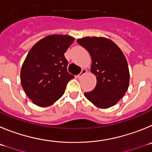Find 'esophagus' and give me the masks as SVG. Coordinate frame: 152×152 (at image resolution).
I'll use <instances>...</instances> for the list:
<instances>
[{
	"label": "esophagus",
	"instance_id": "34e87169",
	"mask_svg": "<svg viewBox=\"0 0 152 152\" xmlns=\"http://www.w3.org/2000/svg\"><path fill=\"white\" fill-rule=\"evenodd\" d=\"M86 73H87V69H82V71H81V73H79V74L77 76V78H78V79H80V78H81L82 76H83V75L86 74Z\"/></svg>",
	"mask_w": 152,
	"mask_h": 152
}]
</instances>
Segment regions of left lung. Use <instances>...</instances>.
<instances>
[{"label":"left lung","mask_w":152,"mask_h":152,"mask_svg":"<svg viewBox=\"0 0 152 152\" xmlns=\"http://www.w3.org/2000/svg\"><path fill=\"white\" fill-rule=\"evenodd\" d=\"M77 42L91 55V72L97 79L95 88L85 92V97L99 108L115 105L129 87V71L124 53L104 37H85Z\"/></svg>","instance_id":"left-lung-1"}]
</instances>
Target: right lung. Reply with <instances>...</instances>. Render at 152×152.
<instances>
[{"instance_id":"right-lung-1","label":"right lung","mask_w":152,"mask_h":152,"mask_svg":"<svg viewBox=\"0 0 152 152\" xmlns=\"http://www.w3.org/2000/svg\"><path fill=\"white\" fill-rule=\"evenodd\" d=\"M74 38L50 35L30 49L20 72L22 87L35 104L48 107L64 95L68 82L74 76L67 72L64 57Z\"/></svg>"}]
</instances>
